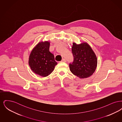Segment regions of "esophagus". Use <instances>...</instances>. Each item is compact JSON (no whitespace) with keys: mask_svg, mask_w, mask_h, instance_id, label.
Here are the masks:
<instances>
[{"mask_svg":"<svg viewBox=\"0 0 122 122\" xmlns=\"http://www.w3.org/2000/svg\"><path fill=\"white\" fill-rule=\"evenodd\" d=\"M61 62H66V60L64 58H63L61 61Z\"/></svg>","mask_w":122,"mask_h":122,"instance_id":"esophagus-1","label":"esophagus"}]
</instances>
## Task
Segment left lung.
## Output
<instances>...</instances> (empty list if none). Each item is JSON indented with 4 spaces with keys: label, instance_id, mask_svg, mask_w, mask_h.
Returning <instances> with one entry per match:
<instances>
[{
    "label": "left lung",
    "instance_id": "1",
    "mask_svg": "<svg viewBox=\"0 0 122 122\" xmlns=\"http://www.w3.org/2000/svg\"><path fill=\"white\" fill-rule=\"evenodd\" d=\"M72 52L74 60L69 64L71 72L81 79L92 76L96 69L97 61L91 46L86 42L78 45L73 43Z\"/></svg>",
    "mask_w": 122,
    "mask_h": 122
}]
</instances>
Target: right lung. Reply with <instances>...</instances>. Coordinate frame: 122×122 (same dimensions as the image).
I'll return each instance as SVG.
<instances>
[{
	"instance_id": "1",
	"label": "right lung",
	"mask_w": 122,
	"mask_h": 122,
	"mask_svg": "<svg viewBox=\"0 0 122 122\" xmlns=\"http://www.w3.org/2000/svg\"><path fill=\"white\" fill-rule=\"evenodd\" d=\"M50 43L41 42L33 49L29 58L30 69L35 74L42 77L49 75L57 64L53 54L49 51Z\"/></svg>"
}]
</instances>
